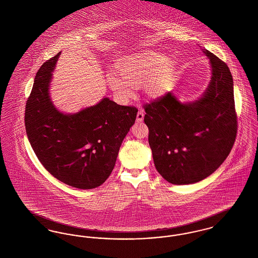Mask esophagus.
Listing matches in <instances>:
<instances>
[{
	"mask_svg": "<svg viewBox=\"0 0 258 258\" xmlns=\"http://www.w3.org/2000/svg\"><path fill=\"white\" fill-rule=\"evenodd\" d=\"M144 115H145L144 111L142 110V109H139V111L137 112L136 121H137L138 123H139V122H142V121H143V119H144Z\"/></svg>",
	"mask_w": 258,
	"mask_h": 258,
	"instance_id": "34e87169",
	"label": "esophagus"
}]
</instances>
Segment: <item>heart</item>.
<instances>
[{"label":"heart","mask_w":258,"mask_h":258,"mask_svg":"<svg viewBox=\"0 0 258 258\" xmlns=\"http://www.w3.org/2000/svg\"><path fill=\"white\" fill-rule=\"evenodd\" d=\"M120 76L110 74L107 82L117 98L125 101L134 96L133 88L144 82L149 97L158 98L167 92L175 75V62L169 57L149 52L118 66Z\"/></svg>","instance_id":"heart-1"}]
</instances>
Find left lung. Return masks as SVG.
<instances>
[{"mask_svg": "<svg viewBox=\"0 0 258 258\" xmlns=\"http://www.w3.org/2000/svg\"><path fill=\"white\" fill-rule=\"evenodd\" d=\"M212 76L202 97L181 102L168 92L144 106L149 145L158 172L170 184L197 183L216 171L237 134L233 78L224 61L203 50Z\"/></svg>", "mask_w": 258, "mask_h": 258, "instance_id": "left-lung-1", "label": "left lung"}]
</instances>
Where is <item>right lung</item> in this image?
<instances>
[{
  "instance_id": "obj_1",
  "label": "right lung",
  "mask_w": 258,
  "mask_h": 258,
  "mask_svg": "<svg viewBox=\"0 0 258 258\" xmlns=\"http://www.w3.org/2000/svg\"><path fill=\"white\" fill-rule=\"evenodd\" d=\"M60 54L37 72L26 103V133L37 159L51 175L71 186L90 189L110 176L138 110L108 98L74 114L58 110L50 98L49 87Z\"/></svg>"
}]
</instances>
